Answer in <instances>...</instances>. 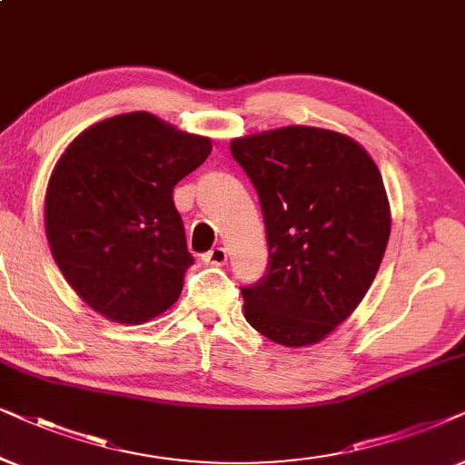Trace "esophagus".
<instances>
[{"mask_svg": "<svg viewBox=\"0 0 465 465\" xmlns=\"http://www.w3.org/2000/svg\"><path fill=\"white\" fill-rule=\"evenodd\" d=\"M202 259H203V263H208V265H223L227 262V251L223 249V246H214V249L208 251Z\"/></svg>", "mask_w": 465, "mask_h": 465, "instance_id": "34e87169", "label": "esophagus"}]
</instances>
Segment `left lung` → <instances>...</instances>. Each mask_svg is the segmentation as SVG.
I'll use <instances>...</instances> for the list:
<instances>
[{
	"label": "left lung",
	"mask_w": 465,
	"mask_h": 465,
	"mask_svg": "<svg viewBox=\"0 0 465 465\" xmlns=\"http://www.w3.org/2000/svg\"><path fill=\"white\" fill-rule=\"evenodd\" d=\"M268 232V274L242 289L244 317L272 342L319 344L374 282L391 208L374 159L349 135L289 125L233 138Z\"/></svg>",
	"instance_id": "1"
}]
</instances>
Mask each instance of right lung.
I'll use <instances>...</instances> for the list:
<instances>
[{"instance_id": "right-lung-1", "label": "right lung", "mask_w": 465, "mask_h": 465, "mask_svg": "<svg viewBox=\"0 0 465 465\" xmlns=\"http://www.w3.org/2000/svg\"><path fill=\"white\" fill-rule=\"evenodd\" d=\"M213 142L151 113L99 121L54 165L45 225L61 274L114 323H146L174 306L193 265L176 183L206 161Z\"/></svg>"}]
</instances>
